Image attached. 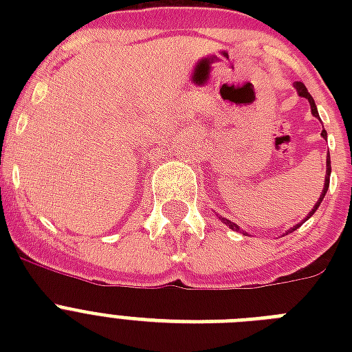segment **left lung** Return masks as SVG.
Instances as JSON below:
<instances>
[{"label":"left lung","instance_id":"1","mask_svg":"<svg viewBox=\"0 0 352 352\" xmlns=\"http://www.w3.org/2000/svg\"><path fill=\"white\" fill-rule=\"evenodd\" d=\"M294 87H296V91H298V95L303 96V98H307V100H309V104H311V111H312V115H314V117L320 118V115H318V109H316V104H314V98H312L311 93H309V91H307L305 85L301 84V82H296ZM322 137H323V138H327V131H325V129H323V131H322ZM329 179H331V157H327V175H325V184H323V192H322V195H320V199H318V203L314 204V208H312V212H309V215H307L305 219H309V217H312V214H314V212H316L318 206H320V203H322L323 197H325V193H327V190H329ZM223 223H225V225L230 226L232 230H235V232H243V230H241V228H239V226L235 225V223H232V221L225 219V217H223ZM300 225H301V223H300ZM300 225H298V226H300ZM298 226H294V228H290V230L287 232V234H290V232H294L296 228H298Z\"/></svg>","mask_w":352,"mask_h":352}]
</instances>
